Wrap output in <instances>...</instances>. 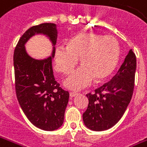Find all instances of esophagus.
<instances>
[{"label":"esophagus","instance_id":"34e87169","mask_svg":"<svg viewBox=\"0 0 147 147\" xmlns=\"http://www.w3.org/2000/svg\"><path fill=\"white\" fill-rule=\"evenodd\" d=\"M77 95L76 92H70V97H74V96H76Z\"/></svg>","mask_w":147,"mask_h":147}]
</instances>
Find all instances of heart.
<instances>
[{
	"mask_svg": "<svg viewBox=\"0 0 147 147\" xmlns=\"http://www.w3.org/2000/svg\"><path fill=\"white\" fill-rule=\"evenodd\" d=\"M120 55L119 45L111 36L84 32L70 39L67 46L55 51V67L58 71L68 74L79 62L82 65L63 81L67 89L79 91L95 81L105 80L116 67Z\"/></svg>",
	"mask_w": 147,
	"mask_h": 147,
	"instance_id": "obj_1",
	"label": "heart"
}]
</instances>
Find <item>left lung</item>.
Instances as JSON below:
<instances>
[{"mask_svg":"<svg viewBox=\"0 0 147 147\" xmlns=\"http://www.w3.org/2000/svg\"><path fill=\"white\" fill-rule=\"evenodd\" d=\"M135 71L136 56L131 49L111 80L87 95L89 102L83 120L88 129L106 131L119 121L133 95Z\"/></svg>","mask_w":147,"mask_h":147,"instance_id":"8db88e82","label":"left lung"}]
</instances>
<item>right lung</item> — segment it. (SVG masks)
<instances>
[{
    "mask_svg": "<svg viewBox=\"0 0 147 147\" xmlns=\"http://www.w3.org/2000/svg\"><path fill=\"white\" fill-rule=\"evenodd\" d=\"M36 34L45 35L53 45L52 56L36 59L25 45ZM58 31L55 24L44 23L28 28L17 43L13 56L16 97L28 119L41 130L52 131L63 123L69 93L59 88L52 71Z\"/></svg>",
    "mask_w": 147,
    "mask_h": 147,
    "instance_id": "add662e5",
    "label": "right lung"
}]
</instances>
